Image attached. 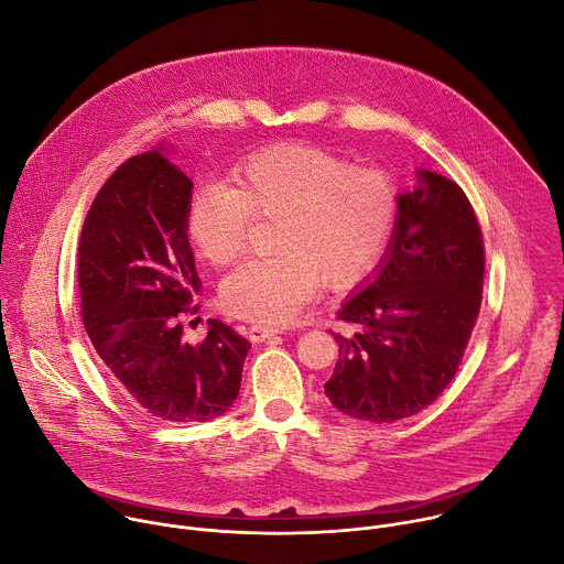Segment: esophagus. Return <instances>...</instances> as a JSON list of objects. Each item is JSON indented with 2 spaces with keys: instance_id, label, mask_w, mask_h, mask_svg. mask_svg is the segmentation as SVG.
I'll use <instances>...</instances> for the list:
<instances>
[{
  "instance_id": "esophagus-1",
  "label": "esophagus",
  "mask_w": 564,
  "mask_h": 564,
  "mask_svg": "<svg viewBox=\"0 0 564 564\" xmlns=\"http://www.w3.org/2000/svg\"><path fill=\"white\" fill-rule=\"evenodd\" d=\"M278 333H280V328L264 326V324H253V326H249V340L251 343H264V340H269V337H273Z\"/></svg>"
}]
</instances>
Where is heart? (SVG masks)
Masks as SVG:
<instances>
[{"mask_svg":"<svg viewBox=\"0 0 564 564\" xmlns=\"http://www.w3.org/2000/svg\"><path fill=\"white\" fill-rule=\"evenodd\" d=\"M256 217L278 219L275 251L221 282V308L264 326L289 322L315 293L362 282L382 258L398 191L380 169L306 142L269 147L234 171V182H206L188 204V238L217 267L236 262Z\"/></svg>","mask_w":564,"mask_h":564,"instance_id":"1","label":"heart"}]
</instances>
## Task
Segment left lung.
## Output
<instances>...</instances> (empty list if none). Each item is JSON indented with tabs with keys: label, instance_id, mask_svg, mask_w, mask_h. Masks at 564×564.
Returning <instances> with one entry per match:
<instances>
[{
	"label": "left lung",
	"instance_id": "obj_1",
	"mask_svg": "<svg viewBox=\"0 0 564 564\" xmlns=\"http://www.w3.org/2000/svg\"><path fill=\"white\" fill-rule=\"evenodd\" d=\"M398 221L378 275L337 319L349 335L324 391L343 413L384 424L426 409L458 373L480 315L485 242L465 191L422 171L398 197Z\"/></svg>",
	"mask_w": 564,
	"mask_h": 564
}]
</instances>
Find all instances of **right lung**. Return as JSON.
Wrapping results in <instances>:
<instances>
[{
	"label": "right lung",
	"instance_id": "1",
	"mask_svg": "<svg viewBox=\"0 0 564 564\" xmlns=\"http://www.w3.org/2000/svg\"><path fill=\"white\" fill-rule=\"evenodd\" d=\"M193 182L162 151L129 158L95 195L77 249L82 322L124 393L164 422H208L240 393L251 343L219 319L191 345L202 289L188 245Z\"/></svg>",
	"mask_w": 564,
	"mask_h": 564
}]
</instances>
